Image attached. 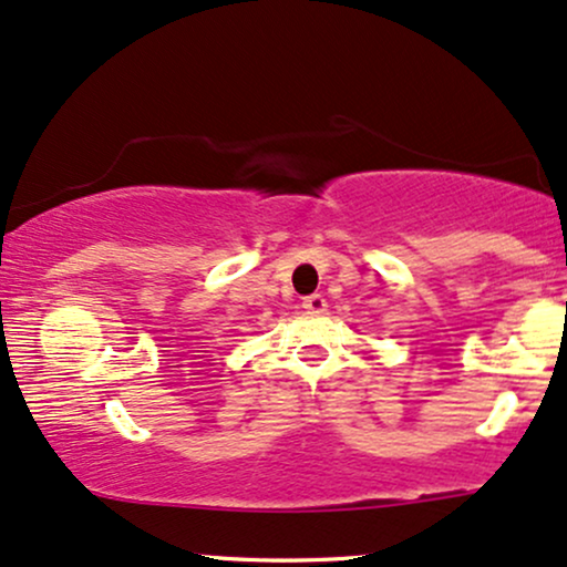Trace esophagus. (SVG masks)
<instances>
[{"mask_svg":"<svg viewBox=\"0 0 567 567\" xmlns=\"http://www.w3.org/2000/svg\"><path fill=\"white\" fill-rule=\"evenodd\" d=\"M303 309L311 311V313H322V311H327L324 296H319V292H313V296H306V298H303Z\"/></svg>","mask_w":567,"mask_h":567,"instance_id":"esophagus-1","label":"esophagus"}]
</instances>
